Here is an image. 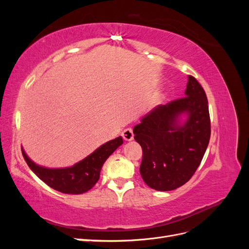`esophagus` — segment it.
I'll return each instance as SVG.
<instances>
[{
    "instance_id": "esophagus-1",
    "label": "esophagus",
    "mask_w": 249,
    "mask_h": 249,
    "mask_svg": "<svg viewBox=\"0 0 249 249\" xmlns=\"http://www.w3.org/2000/svg\"><path fill=\"white\" fill-rule=\"evenodd\" d=\"M123 138L125 140V141H131L134 139V133H133V130L131 129V127H127V129H124L123 131V134H122Z\"/></svg>"
}]
</instances>
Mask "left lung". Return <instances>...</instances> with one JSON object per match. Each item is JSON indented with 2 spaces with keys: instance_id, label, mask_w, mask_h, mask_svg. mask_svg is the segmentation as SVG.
Returning a JSON list of instances; mask_svg holds the SVG:
<instances>
[{
  "instance_id": "8db88e82",
  "label": "left lung",
  "mask_w": 249,
  "mask_h": 249,
  "mask_svg": "<svg viewBox=\"0 0 249 249\" xmlns=\"http://www.w3.org/2000/svg\"><path fill=\"white\" fill-rule=\"evenodd\" d=\"M186 96L159 105L134 126V139L142 147L140 175L158 191L183 186L196 171L208 147L211 122L205 90L188 77ZM186 120L180 124V115Z\"/></svg>"
}]
</instances>
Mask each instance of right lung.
I'll return each mask as SVG.
<instances>
[{
	"instance_id": "obj_1",
	"label": "right lung",
	"mask_w": 249,
	"mask_h": 249,
	"mask_svg": "<svg viewBox=\"0 0 249 249\" xmlns=\"http://www.w3.org/2000/svg\"><path fill=\"white\" fill-rule=\"evenodd\" d=\"M124 143L122 136L104 143L85 159L66 168H46L31 161L21 148L28 166L42 182L53 189L66 194H82L96 184L103 165L109 156Z\"/></svg>"
}]
</instances>
